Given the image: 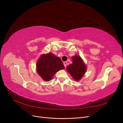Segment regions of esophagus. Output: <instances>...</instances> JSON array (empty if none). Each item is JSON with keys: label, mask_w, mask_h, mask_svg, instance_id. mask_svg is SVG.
Masks as SVG:
<instances>
[{"label": "esophagus", "mask_w": 123, "mask_h": 123, "mask_svg": "<svg viewBox=\"0 0 123 123\" xmlns=\"http://www.w3.org/2000/svg\"><path fill=\"white\" fill-rule=\"evenodd\" d=\"M63 64H64V66H65V67H66L67 62H66V61H65V62H63Z\"/></svg>", "instance_id": "34e87169"}]
</instances>
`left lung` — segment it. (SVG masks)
Returning <instances> with one entry per match:
<instances>
[{
  "label": "left lung",
  "instance_id": "obj_1",
  "mask_svg": "<svg viewBox=\"0 0 123 123\" xmlns=\"http://www.w3.org/2000/svg\"><path fill=\"white\" fill-rule=\"evenodd\" d=\"M73 63L70 64L66 68L69 73L76 81H79L85 74L87 67L80 56L75 55L72 57Z\"/></svg>",
  "mask_w": 123,
  "mask_h": 123
}]
</instances>
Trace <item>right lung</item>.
Instances as JSON below:
<instances>
[{"instance_id": "right-lung-1", "label": "right lung", "mask_w": 123, "mask_h": 123, "mask_svg": "<svg viewBox=\"0 0 123 123\" xmlns=\"http://www.w3.org/2000/svg\"><path fill=\"white\" fill-rule=\"evenodd\" d=\"M65 67L61 59L54 54H42L36 63L38 74L45 81H49L55 74Z\"/></svg>"}]
</instances>
